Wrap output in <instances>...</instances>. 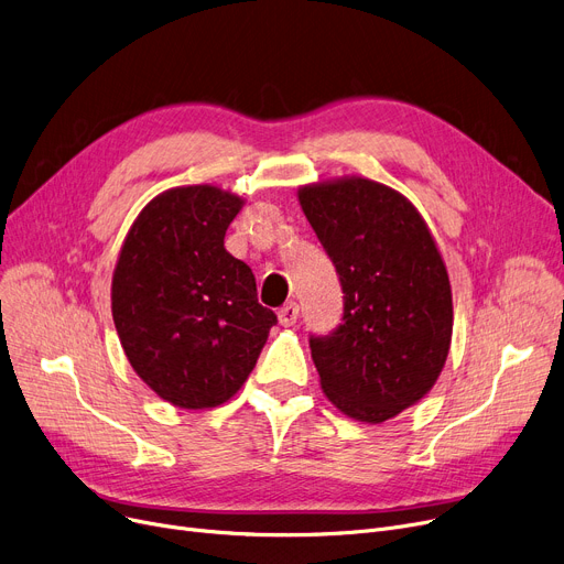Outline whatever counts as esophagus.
Segmentation results:
<instances>
[{"label":"esophagus","instance_id":"34e87169","mask_svg":"<svg viewBox=\"0 0 564 564\" xmlns=\"http://www.w3.org/2000/svg\"><path fill=\"white\" fill-rule=\"evenodd\" d=\"M297 317H300V306L294 304V302L285 304V306L279 311V322L283 324V327H292V324L297 322Z\"/></svg>","mask_w":564,"mask_h":564}]
</instances>
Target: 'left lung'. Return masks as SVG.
<instances>
[{"mask_svg":"<svg viewBox=\"0 0 564 564\" xmlns=\"http://www.w3.org/2000/svg\"><path fill=\"white\" fill-rule=\"evenodd\" d=\"M302 210L343 288V322L311 336L322 391L361 423L416 404L453 336V292L434 237L400 192L368 177L300 189Z\"/></svg>","mask_w":564,"mask_h":564,"instance_id":"left-lung-1","label":"left lung"}]
</instances>
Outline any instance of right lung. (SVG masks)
Returning a JSON list of instances; mask_svg holds the SVG:
<instances>
[{
  "label": "right lung",
  "instance_id": "1",
  "mask_svg": "<svg viewBox=\"0 0 564 564\" xmlns=\"http://www.w3.org/2000/svg\"><path fill=\"white\" fill-rule=\"evenodd\" d=\"M242 205L213 185L169 189L139 213L116 262L111 315L126 357L181 409L230 400L276 324L251 267L224 247Z\"/></svg>",
  "mask_w": 564,
  "mask_h": 564
}]
</instances>
